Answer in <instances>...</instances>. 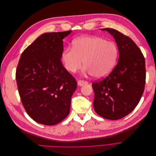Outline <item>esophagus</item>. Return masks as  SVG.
I'll return each instance as SVG.
<instances>
[{"label":"esophagus","instance_id":"1","mask_svg":"<svg viewBox=\"0 0 156 156\" xmlns=\"http://www.w3.org/2000/svg\"><path fill=\"white\" fill-rule=\"evenodd\" d=\"M88 83L87 82V81H77V84L79 86H83V85H84V84H87Z\"/></svg>","mask_w":156,"mask_h":156}]
</instances>
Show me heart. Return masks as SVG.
I'll list each match as a JSON object with an SVG mask.
<instances>
[{
	"mask_svg": "<svg viewBox=\"0 0 156 156\" xmlns=\"http://www.w3.org/2000/svg\"><path fill=\"white\" fill-rule=\"evenodd\" d=\"M118 55L119 49L114 42L98 36H82L73 41L72 48L63 51L62 60L71 73L76 72L84 64V73L101 79L114 69Z\"/></svg>",
	"mask_w": 156,
	"mask_h": 156,
	"instance_id": "1",
	"label": "heart"
}]
</instances>
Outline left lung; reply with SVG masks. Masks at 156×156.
Returning <instances> with one entry per match:
<instances>
[{"mask_svg":"<svg viewBox=\"0 0 156 156\" xmlns=\"http://www.w3.org/2000/svg\"><path fill=\"white\" fill-rule=\"evenodd\" d=\"M112 35L119 51L116 67L101 81L94 83V108L108 120H119L133 111L140 100L146 80L144 56L135 42L116 30L102 29Z\"/></svg>","mask_w":156,"mask_h":156,"instance_id":"obj_1","label":"left lung"}]
</instances>
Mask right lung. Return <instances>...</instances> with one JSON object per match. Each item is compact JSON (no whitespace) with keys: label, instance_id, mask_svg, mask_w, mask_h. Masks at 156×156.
<instances>
[{"label":"right lung","instance_id":"obj_1","mask_svg":"<svg viewBox=\"0 0 156 156\" xmlns=\"http://www.w3.org/2000/svg\"><path fill=\"white\" fill-rule=\"evenodd\" d=\"M72 30L41 34L25 49L16 70L19 94L27 114L53 126L69 113L77 82L61 62L63 39Z\"/></svg>","mask_w":156,"mask_h":156}]
</instances>
